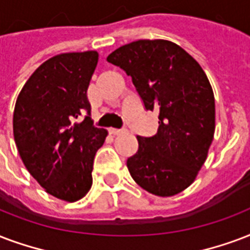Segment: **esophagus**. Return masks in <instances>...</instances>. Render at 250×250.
Instances as JSON below:
<instances>
[{
    "mask_svg": "<svg viewBox=\"0 0 250 250\" xmlns=\"http://www.w3.org/2000/svg\"><path fill=\"white\" fill-rule=\"evenodd\" d=\"M110 133L111 135H121V133H123V131L118 128H110Z\"/></svg>",
    "mask_w": 250,
    "mask_h": 250,
    "instance_id": "34e87169",
    "label": "esophagus"
}]
</instances>
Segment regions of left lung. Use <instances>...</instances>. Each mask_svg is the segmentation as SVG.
<instances>
[{
	"label": "left lung",
	"mask_w": 250,
	"mask_h": 250,
	"mask_svg": "<svg viewBox=\"0 0 250 250\" xmlns=\"http://www.w3.org/2000/svg\"><path fill=\"white\" fill-rule=\"evenodd\" d=\"M107 62L132 77L146 110L159 111V129L138 136V152L127 160L135 182L157 197H173L197 178L215 133V98L205 70L173 42H132Z\"/></svg>",
	"instance_id": "obj_1"
}]
</instances>
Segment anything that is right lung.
<instances>
[{
    "instance_id": "obj_1",
    "label": "right lung",
    "mask_w": 250,
    "mask_h": 250,
    "mask_svg": "<svg viewBox=\"0 0 250 250\" xmlns=\"http://www.w3.org/2000/svg\"><path fill=\"white\" fill-rule=\"evenodd\" d=\"M98 52L51 57L30 76L13 115L15 146L24 167L55 198L80 201L93 184V163L107 131L91 125L87 87Z\"/></svg>"
}]
</instances>
